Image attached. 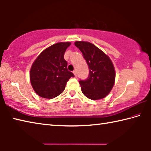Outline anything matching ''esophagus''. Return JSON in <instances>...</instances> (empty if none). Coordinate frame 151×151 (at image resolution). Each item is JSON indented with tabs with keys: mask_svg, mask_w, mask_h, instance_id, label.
I'll list each match as a JSON object with an SVG mask.
<instances>
[{
	"mask_svg": "<svg viewBox=\"0 0 151 151\" xmlns=\"http://www.w3.org/2000/svg\"><path fill=\"white\" fill-rule=\"evenodd\" d=\"M73 73H74V75H75V77H76V76H77V73H76V70H74L73 71Z\"/></svg>",
	"mask_w": 151,
	"mask_h": 151,
	"instance_id": "esophagus-1",
	"label": "esophagus"
}]
</instances>
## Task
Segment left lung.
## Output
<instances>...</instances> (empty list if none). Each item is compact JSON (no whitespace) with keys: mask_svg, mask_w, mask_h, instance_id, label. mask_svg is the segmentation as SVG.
<instances>
[{"mask_svg":"<svg viewBox=\"0 0 151 151\" xmlns=\"http://www.w3.org/2000/svg\"><path fill=\"white\" fill-rule=\"evenodd\" d=\"M75 46L83 53L89 74L86 80H80L83 93L91 100L103 99L111 92L115 81V70L110 58L91 42L76 41Z\"/></svg>","mask_w":151,"mask_h":151,"instance_id":"left-lung-1","label":"left lung"}]
</instances>
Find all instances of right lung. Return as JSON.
<instances>
[{
  "instance_id": "1",
  "label": "right lung",
  "mask_w": 151,
  "mask_h": 151,
  "mask_svg": "<svg viewBox=\"0 0 151 151\" xmlns=\"http://www.w3.org/2000/svg\"><path fill=\"white\" fill-rule=\"evenodd\" d=\"M70 42H58L46 48L33 63L30 80L38 95L53 99L63 93L74 74L68 70L65 52Z\"/></svg>"
}]
</instances>
